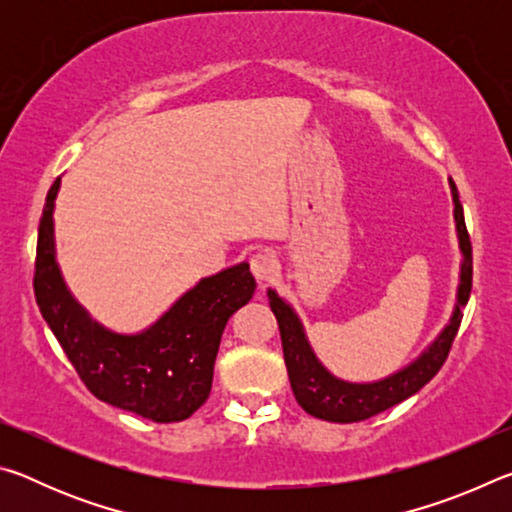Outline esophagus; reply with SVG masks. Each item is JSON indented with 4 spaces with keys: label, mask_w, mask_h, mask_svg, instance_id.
Masks as SVG:
<instances>
[{
    "label": "esophagus",
    "mask_w": 512,
    "mask_h": 512,
    "mask_svg": "<svg viewBox=\"0 0 512 512\" xmlns=\"http://www.w3.org/2000/svg\"><path fill=\"white\" fill-rule=\"evenodd\" d=\"M250 271H253L259 282H268L280 271V262H277L271 250H259V253L250 257Z\"/></svg>",
    "instance_id": "esophagus-1"
}]
</instances>
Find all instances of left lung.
<instances>
[{"mask_svg":"<svg viewBox=\"0 0 512 512\" xmlns=\"http://www.w3.org/2000/svg\"><path fill=\"white\" fill-rule=\"evenodd\" d=\"M449 187H452L454 198V221L458 232V248L463 253L461 262V284H458L456 293V307L454 314L449 318V325H445L438 339L433 341L427 350H424L418 359L411 361L409 366L393 372L379 381H368V384H354V381H345L334 377L318 357L311 350L307 341L305 327H302L300 318L289 302H284L273 289H268V305H271L273 314L277 318V327H280L282 336V350H284V363L289 370V381L296 395L298 404L314 418L327 420V422H359L368 420L372 415L391 409V406L404 402L420 391V388L436 377V372L443 368V363L452 348L454 336L461 327L463 307L470 300L472 291V244L470 235L465 228L463 205L458 201V189L454 180L449 178Z\"/></svg>","mask_w":512,"mask_h":512,"instance_id":"8db88e82","label":"left lung"}]
</instances>
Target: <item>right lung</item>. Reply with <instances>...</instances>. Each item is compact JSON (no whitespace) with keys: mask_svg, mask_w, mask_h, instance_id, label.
<instances>
[{"mask_svg":"<svg viewBox=\"0 0 512 512\" xmlns=\"http://www.w3.org/2000/svg\"><path fill=\"white\" fill-rule=\"evenodd\" d=\"M51 185L38 228L33 291L42 318L88 391L153 422L187 420L212 391L214 361L228 318L253 298L246 262L203 277L140 334L110 332L69 293L56 262Z\"/></svg>","mask_w":512,"mask_h":512,"instance_id":"obj_1","label":"right lung"}]
</instances>
